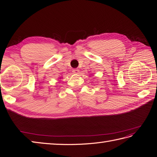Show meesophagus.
<instances>
[{
	"label": "esophagus",
	"instance_id": "esophagus-1",
	"mask_svg": "<svg viewBox=\"0 0 157 157\" xmlns=\"http://www.w3.org/2000/svg\"><path fill=\"white\" fill-rule=\"evenodd\" d=\"M73 73L75 74H78L79 73V70L78 69H73Z\"/></svg>",
	"mask_w": 157,
	"mask_h": 157
}]
</instances>
